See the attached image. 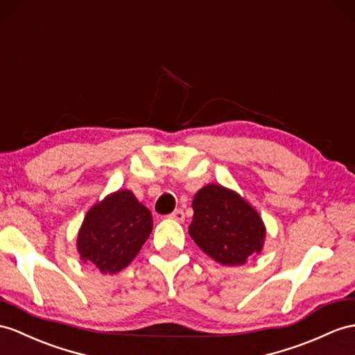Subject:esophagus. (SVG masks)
<instances>
[{"label":"esophagus","instance_id":"obj_1","mask_svg":"<svg viewBox=\"0 0 355 355\" xmlns=\"http://www.w3.org/2000/svg\"><path fill=\"white\" fill-rule=\"evenodd\" d=\"M168 218L175 220V221H179V223H182V221H185V214H184L182 209H176L175 212L168 215Z\"/></svg>","mask_w":355,"mask_h":355}]
</instances>
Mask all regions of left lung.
I'll use <instances>...</instances> for the list:
<instances>
[{"label":"left lung","instance_id":"1","mask_svg":"<svg viewBox=\"0 0 355 355\" xmlns=\"http://www.w3.org/2000/svg\"><path fill=\"white\" fill-rule=\"evenodd\" d=\"M188 233L200 250L226 266L244 265L262 252L266 227L244 197L220 184L198 189Z\"/></svg>","mask_w":355,"mask_h":355}]
</instances>
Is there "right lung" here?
<instances>
[{
	"label": "right lung",
	"mask_w": 355,
	"mask_h": 355,
	"mask_svg": "<svg viewBox=\"0 0 355 355\" xmlns=\"http://www.w3.org/2000/svg\"><path fill=\"white\" fill-rule=\"evenodd\" d=\"M153 227L150 211L129 189L94 203L78 232L76 250L93 271L116 274L140 252Z\"/></svg>",
	"instance_id": "right-lung-1"
}]
</instances>
